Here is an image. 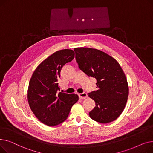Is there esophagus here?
<instances>
[{"label":"esophagus","mask_w":153,"mask_h":153,"mask_svg":"<svg viewBox=\"0 0 153 153\" xmlns=\"http://www.w3.org/2000/svg\"><path fill=\"white\" fill-rule=\"evenodd\" d=\"M79 97L81 99H84L87 97V94L85 92L81 93V94H79Z\"/></svg>","instance_id":"34e87169"}]
</instances>
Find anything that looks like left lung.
<instances>
[{"label": "left lung", "mask_w": 153, "mask_h": 153, "mask_svg": "<svg viewBox=\"0 0 153 153\" xmlns=\"http://www.w3.org/2000/svg\"><path fill=\"white\" fill-rule=\"evenodd\" d=\"M74 50L80 69L97 81V89L88 94L95 103L90 117L101 123L114 121L123 112L129 94L123 69L115 59L100 50L83 47Z\"/></svg>", "instance_id": "8db88e82"}]
</instances>
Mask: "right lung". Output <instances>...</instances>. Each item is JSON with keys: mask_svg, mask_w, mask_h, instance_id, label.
Segmentation results:
<instances>
[{"mask_svg": "<svg viewBox=\"0 0 153 153\" xmlns=\"http://www.w3.org/2000/svg\"><path fill=\"white\" fill-rule=\"evenodd\" d=\"M74 55L72 50L57 51L39 64L30 79L27 91L29 106L39 121L48 126L65 121L79 100L76 94L58 92L61 68L73 59Z\"/></svg>", "mask_w": 153, "mask_h": 153, "instance_id": "obj_1", "label": "right lung"}]
</instances>
